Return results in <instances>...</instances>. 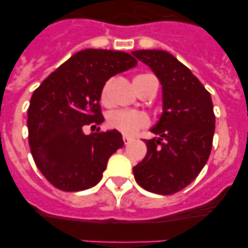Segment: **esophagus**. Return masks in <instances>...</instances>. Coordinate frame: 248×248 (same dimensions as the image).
<instances>
[{"label": "esophagus", "mask_w": 248, "mask_h": 248, "mask_svg": "<svg viewBox=\"0 0 248 248\" xmlns=\"http://www.w3.org/2000/svg\"><path fill=\"white\" fill-rule=\"evenodd\" d=\"M123 141H124V144H129L131 141V138H129V137H125V135H124V137H123Z\"/></svg>", "instance_id": "1"}]
</instances>
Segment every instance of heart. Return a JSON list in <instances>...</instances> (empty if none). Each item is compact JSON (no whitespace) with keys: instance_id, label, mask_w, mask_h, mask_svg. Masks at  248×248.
I'll use <instances>...</instances> for the list:
<instances>
[{"instance_id":"heart-1","label":"heart","mask_w":248,"mask_h":248,"mask_svg":"<svg viewBox=\"0 0 248 248\" xmlns=\"http://www.w3.org/2000/svg\"><path fill=\"white\" fill-rule=\"evenodd\" d=\"M149 74L138 76L135 79L143 78ZM111 80H107L100 91V102L104 105L110 104L109 98V89H110ZM107 125L110 129L119 131L125 137H133L138 134L141 129H145L150 125V118L143 111H131V110H115L108 114L107 118Z\"/></svg>"}]
</instances>
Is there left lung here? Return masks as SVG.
I'll use <instances>...</instances> for the list:
<instances>
[{
  "label": "left lung",
  "mask_w": 248,
  "mask_h": 248,
  "mask_svg": "<svg viewBox=\"0 0 248 248\" xmlns=\"http://www.w3.org/2000/svg\"><path fill=\"white\" fill-rule=\"evenodd\" d=\"M163 85V114L146 144L145 157L133 168L143 189L160 195L181 191L209 160L215 133L211 95L189 68L165 50H134Z\"/></svg>",
  "instance_id": "1"
}]
</instances>
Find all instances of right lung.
<instances>
[{"label":"right lung","instance_id":"obj_1","mask_svg":"<svg viewBox=\"0 0 248 248\" xmlns=\"http://www.w3.org/2000/svg\"><path fill=\"white\" fill-rule=\"evenodd\" d=\"M137 59L119 50L84 49L73 54L33 92L28 108V141L39 171L62 191L97 185L110 155L123 148L117 130L85 135L99 125L100 91L110 77L135 67Z\"/></svg>","mask_w":248,"mask_h":248}]
</instances>
